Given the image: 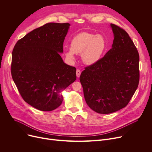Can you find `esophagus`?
Instances as JSON below:
<instances>
[{"mask_svg": "<svg viewBox=\"0 0 152 152\" xmlns=\"http://www.w3.org/2000/svg\"><path fill=\"white\" fill-rule=\"evenodd\" d=\"M80 75H81V71L79 70V69H77L76 70V76L77 77H79Z\"/></svg>", "mask_w": 152, "mask_h": 152, "instance_id": "34e87169", "label": "esophagus"}]
</instances>
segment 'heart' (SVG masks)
Returning <instances> with one entry per match:
<instances>
[{"mask_svg":"<svg viewBox=\"0 0 152 152\" xmlns=\"http://www.w3.org/2000/svg\"><path fill=\"white\" fill-rule=\"evenodd\" d=\"M107 48L108 41L105 36L83 32L72 38L70 48L66 49L64 53L70 61L75 60V54L81 55L85 64L92 65L100 60Z\"/></svg>","mask_w":152,"mask_h":152,"instance_id":"b5f03b06","label":"heart"}]
</instances>
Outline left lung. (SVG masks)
Segmentation results:
<instances>
[{"mask_svg":"<svg viewBox=\"0 0 152 152\" xmlns=\"http://www.w3.org/2000/svg\"><path fill=\"white\" fill-rule=\"evenodd\" d=\"M111 49L94 65L85 68L79 80L85 100L92 110L109 114L125 107L139 82V55L126 31L110 24Z\"/></svg>","mask_w":152,"mask_h":152,"instance_id":"obj_1","label":"left lung"}]
</instances>
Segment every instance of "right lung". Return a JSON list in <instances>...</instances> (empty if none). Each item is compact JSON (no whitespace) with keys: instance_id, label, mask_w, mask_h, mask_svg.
I'll list each match as a JSON object with an SVG mask.
<instances>
[{"instance_id":"right-lung-1","label":"right lung","mask_w":152,"mask_h":152,"mask_svg":"<svg viewBox=\"0 0 152 152\" xmlns=\"http://www.w3.org/2000/svg\"><path fill=\"white\" fill-rule=\"evenodd\" d=\"M70 24L49 23L20 39L12 52L11 73L22 98L44 111L62 103L61 92L76 79L75 67L60 53Z\"/></svg>"}]
</instances>
